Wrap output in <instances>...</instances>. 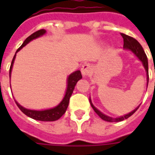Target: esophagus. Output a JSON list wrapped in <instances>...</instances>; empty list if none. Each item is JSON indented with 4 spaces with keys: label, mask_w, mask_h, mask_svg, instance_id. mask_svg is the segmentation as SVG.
<instances>
[{
    "label": "esophagus",
    "mask_w": 155,
    "mask_h": 155,
    "mask_svg": "<svg viewBox=\"0 0 155 155\" xmlns=\"http://www.w3.org/2000/svg\"><path fill=\"white\" fill-rule=\"evenodd\" d=\"M91 71H92V68H91V65H90L89 63H84L81 67V73H82V75L84 76L89 75Z\"/></svg>",
    "instance_id": "esophagus-1"
}]
</instances>
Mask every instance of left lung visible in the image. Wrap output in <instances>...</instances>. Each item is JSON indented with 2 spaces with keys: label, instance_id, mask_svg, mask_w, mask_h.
Returning a JSON list of instances; mask_svg holds the SVG:
<instances>
[{
  "label": "left lung",
  "instance_id": "1",
  "mask_svg": "<svg viewBox=\"0 0 155 155\" xmlns=\"http://www.w3.org/2000/svg\"><path fill=\"white\" fill-rule=\"evenodd\" d=\"M120 35L122 36L123 40H124V45H123V48L124 49L130 50L135 55L137 56V58H139V60L141 61L143 64V67L146 69V71H147V85H148V82H149V74H148V59H147V54L145 53L144 50L142 48V47L141 46L139 42H137V40L134 38L130 37V36H128V35H125V34H120ZM89 101L91 104V106L92 107V108L94 109V111L96 112L97 115L99 116L101 118L102 120H106V121H108V122H118V121H121V120H125V119H127L128 117H130V116H132L134 113L137 110V108H139V106L135 108L134 110H133L131 113H128L126 115L121 116L120 117L113 118L111 117H108V116L104 115V113H102L101 111H99L96 107H94V105L92 104V101H91V98H89Z\"/></svg>",
  "mask_w": 155,
  "mask_h": 155
}]
</instances>
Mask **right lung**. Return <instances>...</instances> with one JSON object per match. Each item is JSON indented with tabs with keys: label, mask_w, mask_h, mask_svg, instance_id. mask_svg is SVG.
<instances>
[{
	"label": "right lung",
	"mask_w": 155,
	"mask_h": 155,
	"mask_svg": "<svg viewBox=\"0 0 155 155\" xmlns=\"http://www.w3.org/2000/svg\"><path fill=\"white\" fill-rule=\"evenodd\" d=\"M46 34V30L42 29L35 32L31 35H30L24 41L22 45L21 46L18 50L16 53H18L23 47H25V45L28 44L30 41H32L33 39H35L38 37H41L42 35ZM16 54L15 55L13 56V60L11 63L10 68H9V78L11 76V71H12V68H13V64L14 63V59H15ZM80 79H82V75L80 71H76L71 73L68 78V87H67V90H66V94L63 97V101L58 104V105L54 107V108H50V109H46V110H31V109H27V108H24L21 105H20L18 102L16 101V104L20 110L24 114L28 116L29 117L33 118L35 120H42V121H54L59 119L65 113L66 110L68 107V104H69V100L73 92V90L75 88V86L76 84V83L78 82V80H80Z\"/></svg>",
	"instance_id": "add662e5"
}]
</instances>
